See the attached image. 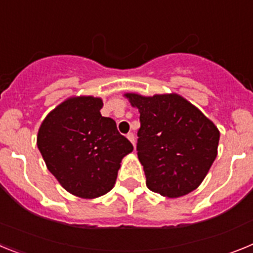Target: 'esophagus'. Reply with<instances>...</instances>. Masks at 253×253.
<instances>
[{
  "mask_svg": "<svg viewBox=\"0 0 253 253\" xmlns=\"http://www.w3.org/2000/svg\"><path fill=\"white\" fill-rule=\"evenodd\" d=\"M126 138H128V139L130 140L133 146H135V137H134L133 133H128V134H126Z\"/></svg>",
  "mask_w": 253,
  "mask_h": 253,
  "instance_id": "34e87169",
  "label": "esophagus"
}]
</instances>
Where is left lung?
<instances>
[{"instance_id":"1","label":"left lung","mask_w":253,"mask_h":253,"mask_svg":"<svg viewBox=\"0 0 253 253\" xmlns=\"http://www.w3.org/2000/svg\"><path fill=\"white\" fill-rule=\"evenodd\" d=\"M124 96L140 114L137 151L147 187L166 198L198 189L218 154L214 123L177 93Z\"/></svg>"}]
</instances>
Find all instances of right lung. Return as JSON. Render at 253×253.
Here are the masks:
<instances>
[{"label":"right lung","instance_id":"obj_1","mask_svg":"<svg viewBox=\"0 0 253 253\" xmlns=\"http://www.w3.org/2000/svg\"><path fill=\"white\" fill-rule=\"evenodd\" d=\"M102 100L73 96L45 116L37 144L62 187L82 199H95L115 185L120 162L133 146L116 123L100 110Z\"/></svg>","mask_w":253,"mask_h":253}]
</instances>
